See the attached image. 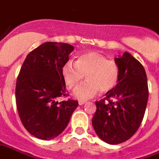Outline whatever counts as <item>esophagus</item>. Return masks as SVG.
Listing matches in <instances>:
<instances>
[{"mask_svg":"<svg viewBox=\"0 0 159 159\" xmlns=\"http://www.w3.org/2000/svg\"><path fill=\"white\" fill-rule=\"evenodd\" d=\"M85 102H86V101H85V100H80V101H79V104H80V105H84Z\"/></svg>","mask_w":159,"mask_h":159,"instance_id":"obj_1","label":"esophagus"}]
</instances>
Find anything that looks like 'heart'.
<instances>
[{
    "label": "heart",
    "mask_w": 159,
    "mask_h": 159,
    "mask_svg": "<svg viewBox=\"0 0 159 159\" xmlns=\"http://www.w3.org/2000/svg\"><path fill=\"white\" fill-rule=\"evenodd\" d=\"M62 73L69 89L77 87L85 75L87 80L74 93L80 100L91 98L99 91L102 93L112 91L120 78L119 64L97 52L84 53L79 57L76 62L68 61L62 67Z\"/></svg>",
    "instance_id": "b5f03b06"
}]
</instances>
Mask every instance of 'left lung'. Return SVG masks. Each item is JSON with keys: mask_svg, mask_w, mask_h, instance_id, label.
<instances>
[{"mask_svg": "<svg viewBox=\"0 0 159 159\" xmlns=\"http://www.w3.org/2000/svg\"><path fill=\"white\" fill-rule=\"evenodd\" d=\"M120 78L116 87L96 102L92 125L97 135L108 144L127 141L137 131L148 100L147 75L143 66L129 52L116 57Z\"/></svg>", "mask_w": 159, "mask_h": 159, "instance_id": "8db88e82", "label": "left lung"}]
</instances>
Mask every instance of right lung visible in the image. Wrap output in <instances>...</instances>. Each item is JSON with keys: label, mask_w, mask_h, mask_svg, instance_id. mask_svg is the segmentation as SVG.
Returning <instances> with one entry per match:
<instances>
[{"label": "right lung", "mask_w": 159, "mask_h": 159, "mask_svg": "<svg viewBox=\"0 0 159 159\" xmlns=\"http://www.w3.org/2000/svg\"><path fill=\"white\" fill-rule=\"evenodd\" d=\"M74 46L67 43L46 42L28 54L16 83V104L24 128L31 135L51 140L67 127L78 101L67 97L62 67Z\"/></svg>", "instance_id": "1"}]
</instances>
